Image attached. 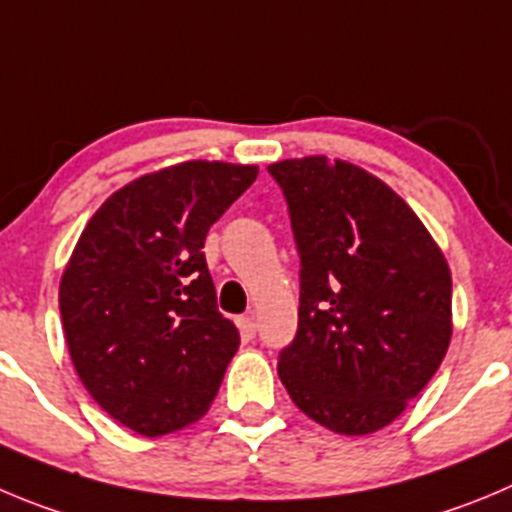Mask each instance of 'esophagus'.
<instances>
[{"instance_id": "obj_1", "label": "esophagus", "mask_w": 512, "mask_h": 512, "mask_svg": "<svg viewBox=\"0 0 512 512\" xmlns=\"http://www.w3.org/2000/svg\"><path fill=\"white\" fill-rule=\"evenodd\" d=\"M237 328H240V333L245 338H255V333H257L255 315H242V318H237Z\"/></svg>"}]
</instances>
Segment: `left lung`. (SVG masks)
Masks as SVG:
<instances>
[{"instance_id": "8db88e82", "label": "left lung", "mask_w": 512, "mask_h": 512, "mask_svg": "<svg viewBox=\"0 0 512 512\" xmlns=\"http://www.w3.org/2000/svg\"><path fill=\"white\" fill-rule=\"evenodd\" d=\"M267 171L300 255L298 333L280 351V381L331 432H376L447 353L450 265L412 207L361 166L305 156Z\"/></svg>"}]
</instances>
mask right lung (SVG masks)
<instances>
[{"label": "right lung", "mask_w": 512, "mask_h": 512, "mask_svg": "<svg viewBox=\"0 0 512 512\" xmlns=\"http://www.w3.org/2000/svg\"><path fill=\"white\" fill-rule=\"evenodd\" d=\"M257 166L184 161L143 174L90 217L60 280L80 381L143 437L179 432L217 396L240 333L217 310L207 232Z\"/></svg>", "instance_id": "add662e5"}]
</instances>
